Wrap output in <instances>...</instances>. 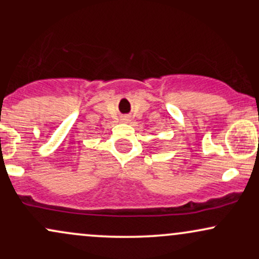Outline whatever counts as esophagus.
Masks as SVG:
<instances>
[{"label":"esophagus","mask_w":259,"mask_h":259,"mask_svg":"<svg viewBox=\"0 0 259 259\" xmlns=\"http://www.w3.org/2000/svg\"><path fill=\"white\" fill-rule=\"evenodd\" d=\"M121 120H123V121H125V123H127V121H129V120H130V118H129V117H127V115H124V117H123V118H121Z\"/></svg>","instance_id":"esophagus-1"}]
</instances>
